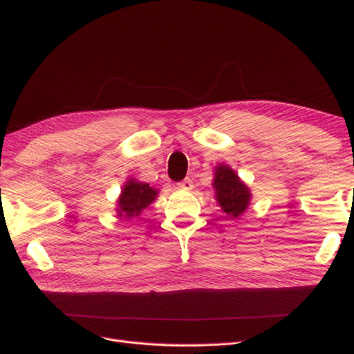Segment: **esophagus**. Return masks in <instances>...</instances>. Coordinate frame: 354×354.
I'll return each instance as SVG.
<instances>
[{"instance_id":"34e87169","label":"esophagus","mask_w":354,"mask_h":354,"mask_svg":"<svg viewBox=\"0 0 354 354\" xmlns=\"http://www.w3.org/2000/svg\"><path fill=\"white\" fill-rule=\"evenodd\" d=\"M193 180L192 179H184L183 183L178 184V188H180V190H185V192H190L193 190Z\"/></svg>"}]
</instances>
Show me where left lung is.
<instances>
[{"instance_id": "8db88e82", "label": "left lung", "mask_w": 354, "mask_h": 354, "mask_svg": "<svg viewBox=\"0 0 354 354\" xmlns=\"http://www.w3.org/2000/svg\"><path fill=\"white\" fill-rule=\"evenodd\" d=\"M212 188L216 192L217 205L231 218L241 217L252 201L250 188L227 164L220 162L214 167Z\"/></svg>"}]
</instances>
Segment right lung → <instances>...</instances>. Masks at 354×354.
Wrapping results in <instances>:
<instances>
[{"label":"right lung","mask_w":354,"mask_h":354,"mask_svg":"<svg viewBox=\"0 0 354 354\" xmlns=\"http://www.w3.org/2000/svg\"><path fill=\"white\" fill-rule=\"evenodd\" d=\"M158 197V188L151 187L147 183H140L136 178H129L116 201L118 218L131 220L142 214L145 208Z\"/></svg>","instance_id":"add662e5"}]
</instances>
